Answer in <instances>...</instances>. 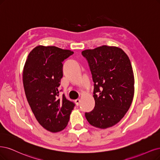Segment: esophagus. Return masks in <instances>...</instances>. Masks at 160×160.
I'll return each mask as SVG.
<instances>
[{
  "instance_id": "esophagus-1",
  "label": "esophagus",
  "mask_w": 160,
  "mask_h": 160,
  "mask_svg": "<svg viewBox=\"0 0 160 160\" xmlns=\"http://www.w3.org/2000/svg\"><path fill=\"white\" fill-rule=\"evenodd\" d=\"M74 102H75L76 105H79L80 102V99H76L75 101H74Z\"/></svg>"
}]
</instances>
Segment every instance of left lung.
Wrapping results in <instances>:
<instances>
[{
  "label": "left lung",
  "instance_id": "left-lung-1",
  "mask_svg": "<svg viewBox=\"0 0 160 160\" xmlns=\"http://www.w3.org/2000/svg\"><path fill=\"white\" fill-rule=\"evenodd\" d=\"M94 82V109L86 113L91 125L107 128L119 122L131 107L134 78L130 59L117 47L103 45L82 52Z\"/></svg>",
  "mask_w": 160,
  "mask_h": 160
}]
</instances>
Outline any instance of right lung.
<instances>
[{"instance_id": "1", "label": "right lung", "mask_w": 160, "mask_h": 160, "mask_svg": "<svg viewBox=\"0 0 160 160\" xmlns=\"http://www.w3.org/2000/svg\"><path fill=\"white\" fill-rule=\"evenodd\" d=\"M74 53L55 46H37L29 52L23 70L26 96L37 121L51 132L62 131L68 125L75 104L58 90L62 62Z\"/></svg>"}]
</instances>
